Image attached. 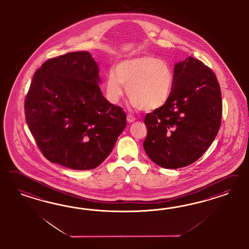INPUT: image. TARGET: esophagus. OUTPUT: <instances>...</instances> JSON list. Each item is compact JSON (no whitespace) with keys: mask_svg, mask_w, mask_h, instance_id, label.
<instances>
[{"mask_svg":"<svg viewBox=\"0 0 249 249\" xmlns=\"http://www.w3.org/2000/svg\"><path fill=\"white\" fill-rule=\"evenodd\" d=\"M127 121H128V122H129V123H132V122L135 121V118H134L133 116H131V115H128V116H127Z\"/></svg>","mask_w":249,"mask_h":249,"instance_id":"obj_1","label":"esophagus"}]
</instances>
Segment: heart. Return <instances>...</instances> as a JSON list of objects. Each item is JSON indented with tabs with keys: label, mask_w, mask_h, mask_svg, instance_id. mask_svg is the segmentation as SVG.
<instances>
[{
	"label": "heart",
	"mask_w": 249,
	"mask_h": 249,
	"mask_svg": "<svg viewBox=\"0 0 249 249\" xmlns=\"http://www.w3.org/2000/svg\"><path fill=\"white\" fill-rule=\"evenodd\" d=\"M174 76L164 61L141 55L119 63L106 79L107 97L114 103L127 89L128 98L137 107L154 110L165 105L173 89Z\"/></svg>",
	"instance_id": "1"
}]
</instances>
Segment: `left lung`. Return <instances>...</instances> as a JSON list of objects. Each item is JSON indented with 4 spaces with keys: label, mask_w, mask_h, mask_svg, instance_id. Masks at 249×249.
<instances>
[{
    "label": "left lung",
    "mask_w": 249,
    "mask_h": 249,
    "mask_svg": "<svg viewBox=\"0 0 249 249\" xmlns=\"http://www.w3.org/2000/svg\"><path fill=\"white\" fill-rule=\"evenodd\" d=\"M222 118L217 78L192 56L174 66L173 89L165 105L145 117L144 151L165 169L190 165L211 146Z\"/></svg>",
    "instance_id": "8db88e82"
}]
</instances>
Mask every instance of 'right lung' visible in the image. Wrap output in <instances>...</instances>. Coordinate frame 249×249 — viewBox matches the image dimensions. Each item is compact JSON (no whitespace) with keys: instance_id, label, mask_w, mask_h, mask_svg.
<instances>
[{"instance_id":"right-lung-1","label":"right lung","mask_w":249,"mask_h":249,"mask_svg":"<svg viewBox=\"0 0 249 249\" xmlns=\"http://www.w3.org/2000/svg\"><path fill=\"white\" fill-rule=\"evenodd\" d=\"M98 73V63L83 51L51 58L33 76L25 119L49 161L72 170L95 169L126 128V113L103 96Z\"/></svg>"}]
</instances>
